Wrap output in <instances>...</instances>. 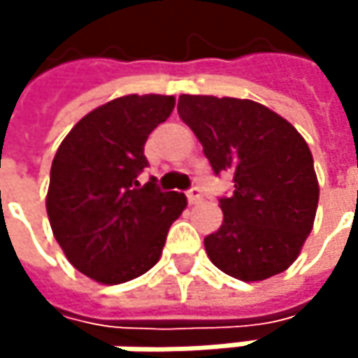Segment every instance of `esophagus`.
<instances>
[{
    "label": "esophagus",
    "mask_w": 358,
    "mask_h": 358,
    "mask_svg": "<svg viewBox=\"0 0 358 358\" xmlns=\"http://www.w3.org/2000/svg\"><path fill=\"white\" fill-rule=\"evenodd\" d=\"M201 196H203V192H201V188H199V186H190V188L186 190V199H188V203H196V201H201Z\"/></svg>",
    "instance_id": "obj_1"
}]
</instances>
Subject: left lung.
Segmentation results:
<instances>
[{
  "mask_svg": "<svg viewBox=\"0 0 358 358\" xmlns=\"http://www.w3.org/2000/svg\"><path fill=\"white\" fill-rule=\"evenodd\" d=\"M178 115L196 134L215 176L232 174L220 196L224 222L205 250L224 273L259 282L288 269L311 234L320 184L296 128L250 99L180 95Z\"/></svg>",
  "mask_w": 358,
  "mask_h": 358,
  "instance_id": "8db88e82",
  "label": "left lung"
}]
</instances>
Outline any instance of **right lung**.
Wrapping results in <instances>:
<instances>
[{"label": "right lung", "mask_w": 358, "mask_h": 358, "mask_svg": "<svg viewBox=\"0 0 358 358\" xmlns=\"http://www.w3.org/2000/svg\"><path fill=\"white\" fill-rule=\"evenodd\" d=\"M172 95H126L87 113L62 141L49 176L47 215L68 261L101 284H122L162 257L170 226L186 207L138 176L145 143L170 117Z\"/></svg>", "instance_id": "1"}]
</instances>
